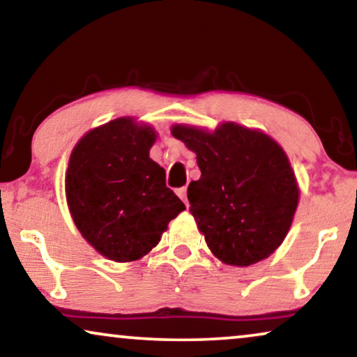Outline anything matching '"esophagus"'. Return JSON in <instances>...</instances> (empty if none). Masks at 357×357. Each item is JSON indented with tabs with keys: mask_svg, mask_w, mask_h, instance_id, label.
Instances as JSON below:
<instances>
[{
	"mask_svg": "<svg viewBox=\"0 0 357 357\" xmlns=\"http://www.w3.org/2000/svg\"><path fill=\"white\" fill-rule=\"evenodd\" d=\"M177 195H178L180 198H182V202L188 206V199H187V187L178 188V190H177Z\"/></svg>",
	"mask_w": 357,
	"mask_h": 357,
	"instance_id": "obj_1",
	"label": "esophagus"
}]
</instances>
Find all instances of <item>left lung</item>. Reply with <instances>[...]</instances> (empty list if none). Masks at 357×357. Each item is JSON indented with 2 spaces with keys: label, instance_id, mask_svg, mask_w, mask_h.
<instances>
[{
  "label": "left lung",
  "instance_id": "obj_1",
  "mask_svg": "<svg viewBox=\"0 0 357 357\" xmlns=\"http://www.w3.org/2000/svg\"><path fill=\"white\" fill-rule=\"evenodd\" d=\"M172 135L197 154L202 177L190 182L187 197L209 250L232 266L270 257L299 203L294 170L281 146L231 121L213 133L175 125Z\"/></svg>",
  "mask_w": 357,
  "mask_h": 357
}]
</instances>
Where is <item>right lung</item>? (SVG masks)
Returning <instances> with one entry per match:
<instances>
[{
	"label": "right lung",
	"instance_id": "right-lung-1",
	"mask_svg": "<svg viewBox=\"0 0 357 357\" xmlns=\"http://www.w3.org/2000/svg\"><path fill=\"white\" fill-rule=\"evenodd\" d=\"M155 136L148 125L116 119L86 133L71 153L68 208L82 237L109 260L144 257L185 209L149 158Z\"/></svg>",
	"mask_w": 357,
	"mask_h": 357
}]
</instances>
